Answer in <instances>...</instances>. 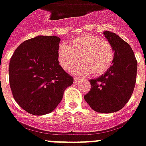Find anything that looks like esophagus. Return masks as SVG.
<instances>
[{
	"label": "esophagus",
	"instance_id": "esophagus-1",
	"mask_svg": "<svg viewBox=\"0 0 146 146\" xmlns=\"http://www.w3.org/2000/svg\"><path fill=\"white\" fill-rule=\"evenodd\" d=\"M79 78H78V77H76V76L74 77V83L76 84L77 82H79Z\"/></svg>",
	"mask_w": 146,
	"mask_h": 146
}]
</instances>
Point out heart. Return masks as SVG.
I'll use <instances>...</instances> for the list:
<instances>
[{
  "mask_svg": "<svg viewBox=\"0 0 146 146\" xmlns=\"http://www.w3.org/2000/svg\"><path fill=\"white\" fill-rule=\"evenodd\" d=\"M61 67L69 71L82 61L75 68V72L82 76L92 73L101 75L110 69L115 58V48L108 40H102L93 34H85L70 40L67 45H61L57 52Z\"/></svg>",
  "mask_w": 146,
  "mask_h": 146,
  "instance_id": "1",
  "label": "heart"
}]
</instances>
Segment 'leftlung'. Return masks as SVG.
Masks as SVG:
<instances>
[{
	"label": "left lung",
	"mask_w": 146,
	"mask_h": 146,
	"mask_svg": "<svg viewBox=\"0 0 146 146\" xmlns=\"http://www.w3.org/2000/svg\"><path fill=\"white\" fill-rule=\"evenodd\" d=\"M115 48L110 69L99 78L91 79V89L84 96L92 110L110 113L121 110L130 100L137 81V61L130 45L115 33L104 31Z\"/></svg>",
	"instance_id": "left-lung-1"
}]
</instances>
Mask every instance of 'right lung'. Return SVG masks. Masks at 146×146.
Returning <instances> with one entry per match:
<instances>
[{
    "label": "right lung",
    "instance_id": "right-lung-1",
    "mask_svg": "<svg viewBox=\"0 0 146 146\" xmlns=\"http://www.w3.org/2000/svg\"><path fill=\"white\" fill-rule=\"evenodd\" d=\"M61 39L38 36L24 41L15 50L9 65L13 98L31 115L52 112L61 101L73 78L59 64L57 52Z\"/></svg>",
    "mask_w": 146,
    "mask_h": 146
}]
</instances>
